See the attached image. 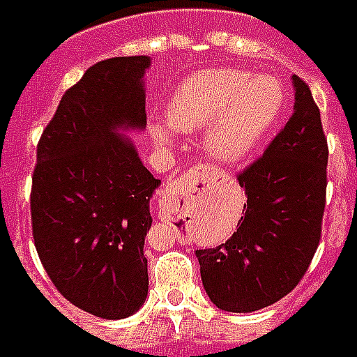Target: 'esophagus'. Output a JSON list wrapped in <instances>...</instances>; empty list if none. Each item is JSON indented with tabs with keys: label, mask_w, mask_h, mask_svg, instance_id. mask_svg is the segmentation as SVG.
Here are the masks:
<instances>
[{
	"label": "esophagus",
	"mask_w": 357,
	"mask_h": 357,
	"mask_svg": "<svg viewBox=\"0 0 357 357\" xmlns=\"http://www.w3.org/2000/svg\"><path fill=\"white\" fill-rule=\"evenodd\" d=\"M209 173H211V167L198 165L194 167V169H190L188 173H184L183 178L167 184L165 188H163V194H161V204H159V206H161V215H165V211H169V206H167V204L178 199L183 194H186V192L194 190L199 183L206 181Z\"/></svg>",
	"instance_id": "34e87169"
}]
</instances>
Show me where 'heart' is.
<instances>
[{"mask_svg": "<svg viewBox=\"0 0 357 357\" xmlns=\"http://www.w3.org/2000/svg\"><path fill=\"white\" fill-rule=\"evenodd\" d=\"M279 78L219 67L194 73L174 88L167 121L176 130L196 132L207 125L204 148L211 158L236 163L261 144L284 107ZM153 142L171 144L173 129L151 123Z\"/></svg>", "mask_w": 357, "mask_h": 357, "instance_id": "heart-1", "label": "heart"}]
</instances>
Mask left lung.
<instances>
[{
    "label": "left lung",
    "mask_w": 357,
    "mask_h": 357,
    "mask_svg": "<svg viewBox=\"0 0 357 357\" xmlns=\"http://www.w3.org/2000/svg\"><path fill=\"white\" fill-rule=\"evenodd\" d=\"M294 113L261 158L240 171L244 217L225 244L196 250L202 282L217 307L250 313L279 302L317 252L327 196L328 146L317 103L300 77Z\"/></svg>",
    "instance_id": "1"
}]
</instances>
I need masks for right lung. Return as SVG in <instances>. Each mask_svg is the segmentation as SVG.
<instances>
[{
    "label": "right lung",
    "mask_w": 357,
    "mask_h": 357,
    "mask_svg": "<svg viewBox=\"0 0 357 357\" xmlns=\"http://www.w3.org/2000/svg\"><path fill=\"white\" fill-rule=\"evenodd\" d=\"M150 57L92 65L63 93L38 142L32 236L47 277L70 304L102 319L138 312L148 296L144 240L159 178L119 128L146 126Z\"/></svg>",
    "instance_id": "add662e5"
}]
</instances>
